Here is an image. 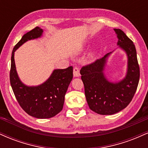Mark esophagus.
Returning <instances> with one entry per match:
<instances>
[{"label":"esophagus","mask_w":148,"mask_h":148,"mask_svg":"<svg viewBox=\"0 0 148 148\" xmlns=\"http://www.w3.org/2000/svg\"><path fill=\"white\" fill-rule=\"evenodd\" d=\"M73 74L75 77H78L80 76V70L79 68H78L77 67H74V69H73Z\"/></svg>","instance_id":"esophagus-1"}]
</instances>
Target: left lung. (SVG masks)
<instances>
[{
	"instance_id": "8db88e82",
	"label": "left lung",
	"mask_w": 148,
	"mask_h": 148,
	"mask_svg": "<svg viewBox=\"0 0 148 148\" xmlns=\"http://www.w3.org/2000/svg\"><path fill=\"white\" fill-rule=\"evenodd\" d=\"M114 30L118 38V45L126 51L128 57V69L125 79L114 84L105 77L103 69L111 53L83 66L80 71L89 108L101 115L115 114L126 108L133 99L140 78V68L134 42L122 30L115 28Z\"/></svg>"
}]
</instances>
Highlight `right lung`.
Masks as SVG:
<instances>
[{"label": "right lung", "mask_w": 148, "mask_h": 148, "mask_svg": "<svg viewBox=\"0 0 148 148\" xmlns=\"http://www.w3.org/2000/svg\"><path fill=\"white\" fill-rule=\"evenodd\" d=\"M43 30L39 27L24 34L14 46L12 53L10 80L12 90L25 113L36 118H50L56 115L63 108L64 95L73 78L72 66L66 69H55L43 84L28 87L18 79L14 62V51L28 40L40 37Z\"/></svg>", "instance_id": "add662e5"}]
</instances>
